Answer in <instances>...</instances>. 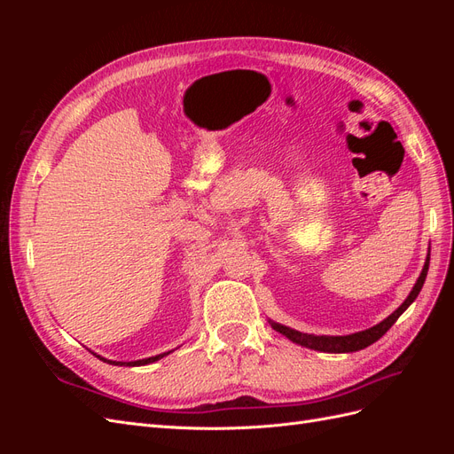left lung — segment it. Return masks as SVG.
<instances>
[{
  "mask_svg": "<svg viewBox=\"0 0 454 454\" xmlns=\"http://www.w3.org/2000/svg\"><path fill=\"white\" fill-rule=\"evenodd\" d=\"M428 265H430V257L426 259L424 263V269L420 272V277L413 287V292L409 294V297L403 301L402 307L394 310L387 320H382L380 324L373 325L365 329V332H360V333H352V335H345V337H325V335H310V333H301V332H295V329L292 327H286V325H280V324H272V327L277 329L278 333L286 335L290 340L297 342V345L301 347H307V348H314V350H320V352H356V350H362L369 345H373L375 340H379L384 333L388 332V329L395 324V320L400 318V316L407 310V307L413 303V301L417 299V295L420 294L422 286H424V280H426V274H428Z\"/></svg>",
  "mask_w": 454,
  "mask_h": 454,
  "instance_id": "obj_1",
  "label": "left lung"
}]
</instances>
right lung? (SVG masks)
Wrapping results in <instances>:
<instances>
[{"label":"right lung","mask_w":454,"mask_h":454,"mask_svg":"<svg viewBox=\"0 0 454 454\" xmlns=\"http://www.w3.org/2000/svg\"><path fill=\"white\" fill-rule=\"evenodd\" d=\"M167 354H168V352H167ZM167 354H159V356H153V358H145V360H138V362H109V364H114V365H145V364L160 360L162 356H167ZM98 358H100V356H98ZM100 360L106 362V358H100Z\"/></svg>","instance_id":"right-lung-1"}]
</instances>
